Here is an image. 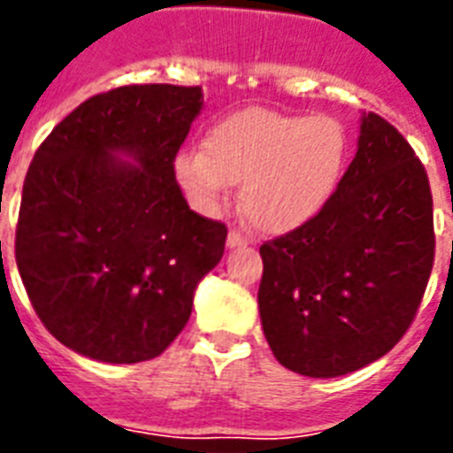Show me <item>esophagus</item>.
<instances>
[{
  "instance_id": "34e87169",
  "label": "esophagus",
  "mask_w": 453,
  "mask_h": 453,
  "mask_svg": "<svg viewBox=\"0 0 453 453\" xmlns=\"http://www.w3.org/2000/svg\"><path fill=\"white\" fill-rule=\"evenodd\" d=\"M247 247V237L240 233V230H230L227 233V249H240Z\"/></svg>"
}]
</instances>
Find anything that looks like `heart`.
Masks as SVG:
<instances>
[{
	"label": "heart",
	"instance_id": "heart-1",
	"mask_svg": "<svg viewBox=\"0 0 453 453\" xmlns=\"http://www.w3.org/2000/svg\"><path fill=\"white\" fill-rule=\"evenodd\" d=\"M348 162V134L329 115L247 108L211 124L202 150L176 157L178 185L202 211H216L227 185H242V213L256 230L308 226L334 197Z\"/></svg>",
	"mask_w": 453,
	"mask_h": 453
}]
</instances>
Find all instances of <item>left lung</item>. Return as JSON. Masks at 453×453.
<instances>
[{
    "label": "left lung",
    "instance_id": "1",
    "mask_svg": "<svg viewBox=\"0 0 453 453\" xmlns=\"http://www.w3.org/2000/svg\"><path fill=\"white\" fill-rule=\"evenodd\" d=\"M261 258L258 312L280 365L336 379L383 357L414 322L435 258L428 176L400 131L362 115L329 204Z\"/></svg>",
    "mask_w": 453,
    "mask_h": 453
}]
</instances>
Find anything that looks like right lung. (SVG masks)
Masks as SVG:
<instances>
[{
    "mask_svg": "<svg viewBox=\"0 0 453 453\" xmlns=\"http://www.w3.org/2000/svg\"><path fill=\"white\" fill-rule=\"evenodd\" d=\"M199 87L134 84L73 110L35 152L16 263L32 308L70 350L108 365L162 355L190 319L227 230L185 202L173 159Z\"/></svg>",
    "mask_w": 453,
    "mask_h": 453,
    "instance_id": "add662e5",
    "label": "right lung"
}]
</instances>
